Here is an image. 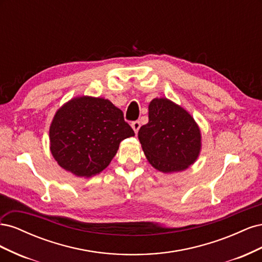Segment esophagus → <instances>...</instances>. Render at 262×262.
Masks as SVG:
<instances>
[{
  "mask_svg": "<svg viewBox=\"0 0 262 262\" xmlns=\"http://www.w3.org/2000/svg\"><path fill=\"white\" fill-rule=\"evenodd\" d=\"M131 126H132V129L134 130V132L138 133V131H139V129H140V126H141V122H140L139 120L133 121V122L131 123Z\"/></svg>",
  "mask_w": 262,
  "mask_h": 262,
  "instance_id": "obj_1",
  "label": "esophagus"
}]
</instances>
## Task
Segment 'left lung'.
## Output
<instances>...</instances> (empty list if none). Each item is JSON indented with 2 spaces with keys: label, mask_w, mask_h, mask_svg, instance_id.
Wrapping results in <instances>:
<instances>
[{
  "label": "left lung",
  "mask_w": 262,
  "mask_h": 262,
  "mask_svg": "<svg viewBox=\"0 0 262 262\" xmlns=\"http://www.w3.org/2000/svg\"><path fill=\"white\" fill-rule=\"evenodd\" d=\"M139 140L153 167L163 172L188 168L200 153L201 134L193 118L166 98L148 106V122L139 130Z\"/></svg>",
  "instance_id": "1"
}]
</instances>
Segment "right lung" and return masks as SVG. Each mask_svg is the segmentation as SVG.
Instances as JSON below:
<instances>
[{
    "instance_id": "1",
    "label": "right lung",
    "mask_w": 262,
    "mask_h": 262,
    "mask_svg": "<svg viewBox=\"0 0 262 262\" xmlns=\"http://www.w3.org/2000/svg\"><path fill=\"white\" fill-rule=\"evenodd\" d=\"M134 136L123 113L108 99L80 97L55 114L50 126V148L62 168L91 177L112 162L120 142Z\"/></svg>"
}]
</instances>
